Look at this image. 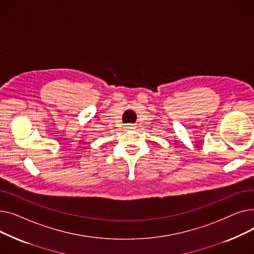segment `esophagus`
Instances as JSON below:
<instances>
[{
  "label": "esophagus",
  "instance_id": "1",
  "mask_svg": "<svg viewBox=\"0 0 254 254\" xmlns=\"http://www.w3.org/2000/svg\"><path fill=\"white\" fill-rule=\"evenodd\" d=\"M126 127H127V129H128V130H134V129H135V126H134V125H130V124H129V125H127Z\"/></svg>",
  "mask_w": 254,
  "mask_h": 254
}]
</instances>
